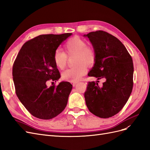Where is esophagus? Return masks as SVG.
Returning <instances> with one entry per match:
<instances>
[{
  "instance_id": "obj_1",
  "label": "esophagus",
  "mask_w": 150,
  "mask_h": 150,
  "mask_svg": "<svg viewBox=\"0 0 150 150\" xmlns=\"http://www.w3.org/2000/svg\"><path fill=\"white\" fill-rule=\"evenodd\" d=\"M76 85V83H72V86H74H74Z\"/></svg>"
}]
</instances>
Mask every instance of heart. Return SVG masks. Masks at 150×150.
<instances>
[{
	"instance_id": "1",
	"label": "heart",
	"mask_w": 150,
	"mask_h": 150,
	"mask_svg": "<svg viewBox=\"0 0 150 150\" xmlns=\"http://www.w3.org/2000/svg\"><path fill=\"white\" fill-rule=\"evenodd\" d=\"M64 52L56 50L54 54V60L56 66L63 69L66 66L67 56H74V67L65 70L62 73V78L71 82L76 83L85 74L86 65L92 66L95 62L96 53L94 49L88 46L87 42L79 37L68 40L64 46Z\"/></svg>"
}]
</instances>
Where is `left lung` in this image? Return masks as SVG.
Instances as JSON below:
<instances>
[{
    "mask_svg": "<svg viewBox=\"0 0 150 150\" xmlns=\"http://www.w3.org/2000/svg\"><path fill=\"white\" fill-rule=\"evenodd\" d=\"M83 36L89 39L96 53L89 74L98 80L88 83L84 93L86 106L95 116L108 118L121 110L132 92V58L120 40L106 32H91ZM103 78L106 81L99 86L98 80Z\"/></svg>",
    "mask_w": 150,
    "mask_h": 150,
    "instance_id": "8db88e82",
    "label": "left lung"
}]
</instances>
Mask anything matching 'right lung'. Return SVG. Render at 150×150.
<instances>
[{"mask_svg": "<svg viewBox=\"0 0 150 150\" xmlns=\"http://www.w3.org/2000/svg\"><path fill=\"white\" fill-rule=\"evenodd\" d=\"M72 34L40 35L26 42L17 54L12 68L16 93L27 110L38 118L51 120L67 105L72 84L62 81L48 87L47 82L61 78L54 54Z\"/></svg>", "mask_w": 150, "mask_h": 150, "instance_id": "obj_1", "label": "right lung"}]
</instances>
